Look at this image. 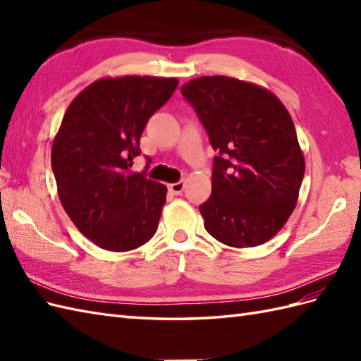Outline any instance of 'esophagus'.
<instances>
[{
	"instance_id": "esophagus-1",
	"label": "esophagus",
	"mask_w": 361,
	"mask_h": 361,
	"mask_svg": "<svg viewBox=\"0 0 361 361\" xmlns=\"http://www.w3.org/2000/svg\"><path fill=\"white\" fill-rule=\"evenodd\" d=\"M167 189L172 195H181L183 190H185V181H178V183H173V185H169Z\"/></svg>"
}]
</instances>
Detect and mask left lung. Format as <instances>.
<instances>
[{"label": "left lung", "mask_w": 361, "mask_h": 361, "mask_svg": "<svg viewBox=\"0 0 361 361\" xmlns=\"http://www.w3.org/2000/svg\"><path fill=\"white\" fill-rule=\"evenodd\" d=\"M217 152L212 194L200 212L204 228L228 247L270 240L293 212L304 157L286 106L270 91L226 75L181 87Z\"/></svg>", "instance_id": "8db88e82"}]
</instances>
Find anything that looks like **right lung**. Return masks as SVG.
<instances>
[{
	"instance_id": "1",
	"label": "right lung",
	"mask_w": 361,
	"mask_h": 361,
	"mask_svg": "<svg viewBox=\"0 0 361 361\" xmlns=\"http://www.w3.org/2000/svg\"><path fill=\"white\" fill-rule=\"evenodd\" d=\"M176 79L126 75L96 80L68 106L51 150L63 209L97 247L130 251L157 233L167 188L132 173L140 137Z\"/></svg>"
}]
</instances>
